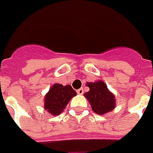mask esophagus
I'll return each mask as SVG.
<instances>
[{"label":"esophagus","mask_w":153,"mask_h":153,"mask_svg":"<svg viewBox=\"0 0 153 153\" xmlns=\"http://www.w3.org/2000/svg\"><path fill=\"white\" fill-rule=\"evenodd\" d=\"M77 93L79 94V95H83L84 94V90L80 88V89H79V90H77Z\"/></svg>","instance_id":"34e87169"}]
</instances>
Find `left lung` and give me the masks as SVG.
<instances>
[{
  "instance_id": "8db88e82",
  "label": "left lung",
  "mask_w": 153,
  "mask_h": 153,
  "mask_svg": "<svg viewBox=\"0 0 153 153\" xmlns=\"http://www.w3.org/2000/svg\"><path fill=\"white\" fill-rule=\"evenodd\" d=\"M86 85L90 88L84 96L86 97L95 113L102 115L108 113L116 107V97L114 94L108 90L107 85L102 80L88 82Z\"/></svg>"
}]
</instances>
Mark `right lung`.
<instances>
[{
	"instance_id": "obj_1",
	"label": "right lung",
	"mask_w": 153,
	"mask_h": 153,
	"mask_svg": "<svg viewBox=\"0 0 153 153\" xmlns=\"http://www.w3.org/2000/svg\"><path fill=\"white\" fill-rule=\"evenodd\" d=\"M77 95L76 91L70 85H62V84H54L45 94L44 98V109L51 115L57 116L64 109L71 100Z\"/></svg>"
}]
</instances>
